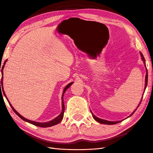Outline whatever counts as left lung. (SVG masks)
<instances>
[{"mask_svg":"<svg viewBox=\"0 0 153 153\" xmlns=\"http://www.w3.org/2000/svg\"><path fill=\"white\" fill-rule=\"evenodd\" d=\"M140 55H141V58H142V60L143 61V63L145 64V66H146V64H145V58H144V56H143V54L141 53L140 52ZM146 71H147V72H146V76H145V89H144V93H145V89H146V87H147V82H148V73H147V68H146ZM142 99L143 98H141V100H142ZM141 102H140V103L139 104V105L137 106V108L139 107V106L140 105V104H141ZM135 110H136V109L134 110V112H133L132 113H131V114H130L129 115L128 117H127L126 118H129V117H130V116H131L133 114H134V112H135ZM91 114H92V116H93V118L95 119L96 121L97 122H99V123H102V124H107V125H113V124H116V123H119V122H122V121H123V120H124V119H123V120H120V121H117V122H112V121H108V120H103V119H100V118H98V117H97L96 116H95L93 114V112H91Z\"/></svg>","mask_w":153,"mask_h":153,"instance_id":"8db88e82","label":"left lung"}]
</instances>
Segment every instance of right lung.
<instances>
[{"instance_id": "1", "label": "right lung", "mask_w": 153, "mask_h": 153, "mask_svg": "<svg viewBox=\"0 0 153 153\" xmlns=\"http://www.w3.org/2000/svg\"><path fill=\"white\" fill-rule=\"evenodd\" d=\"M6 62H7V60H6L4 61V65H3L2 67H1V68H0V71H1V74H2V77H1V81L0 82V89H1V91H0V92H1H1H3V94H4V96H5V97L6 98V99H7V100H8V102L9 104H10V105L11 108H12L13 110H14V112L19 117V118H20L21 119H22L23 120H24L25 122H28V123H31V124H33V125H34V126H39V127H41V128H48V127L53 126H54V125L58 124V123H59L61 122V120L63 119V117H64V113L65 106H64V104L63 97H64V93L66 92V91L67 90V89L69 88V87H70L71 85H72V84L74 83V82H71V83H68V85H67L66 87H65V88H64V91H63L62 96V112H61V113L59 115H58L57 117H56V118H54L53 120H51V121H48V122H43V123H42V122H38L31 121V120H28V119H27V118H25L24 117H23L21 114H19L14 108V107L12 106V105H11L10 102H9L8 99H7V97H6V94H5V93H4V88H3V69H4V66H5V64H6ZM1 89H2V90H1Z\"/></svg>"}]
</instances>
